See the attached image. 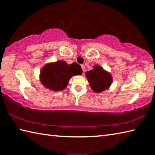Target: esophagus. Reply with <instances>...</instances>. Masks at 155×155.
<instances>
[{"mask_svg":"<svg viewBox=\"0 0 155 155\" xmlns=\"http://www.w3.org/2000/svg\"><path fill=\"white\" fill-rule=\"evenodd\" d=\"M81 68H82V69H83V72H84V71H85V67H84V65L82 64V65H81Z\"/></svg>","mask_w":155,"mask_h":155,"instance_id":"1","label":"esophagus"}]
</instances>
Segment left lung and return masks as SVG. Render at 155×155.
<instances>
[{
  "mask_svg": "<svg viewBox=\"0 0 155 155\" xmlns=\"http://www.w3.org/2000/svg\"><path fill=\"white\" fill-rule=\"evenodd\" d=\"M86 77L91 88L96 93H101L107 89L113 81L110 74L99 65H94L93 70L87 71Z\"/></svg>",
  "mask_w": 155,
  "mask_h": 155,
  "instance_id": "left-lung-1",
  "label": "left lung"
}]
</instances>
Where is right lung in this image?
I'll use <instances>...</instances> for the list:
<instances>
[{"label": "right lung", "mask_w": 155, "mask_h": 155, "mask_svg": "<svg viewBox=\"0 0 155 155\" xmlns=\"http://www.w3.org/2000/svg\"><path fill=\"white\" fill-rule=\"evenodd\" d=\"M82 72L81 66L76 62L68 64L60 61L46 64L41 70L40 79L46 88L54 91H61L67 87L72 76L80 75Z\"/></svg>", "instance_id": "right-lung-1"}]
</instances>
